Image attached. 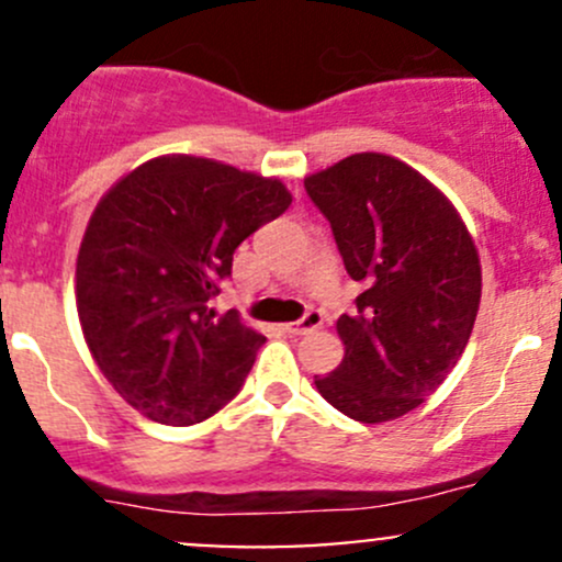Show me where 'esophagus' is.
Segmentation results:
<instances>
[{
  "label": "esophagus",
  "mask_w": 562,
  "mask_h": 562,
  "mask_svg": "<svg viewBox=\"0 0 562 562\" xmlns=\"http://www.w3.org/2000/svg\"><path fill=\"white\" fill-rule=\"evenodd\" d=\"M323 326V315L317 313V310H310L307 315L302 317V321H296V323H288L285 326V331L288 334H310V331H315V328H321Z\"/></svg>",
  "instance_id": "obj_1"
}]
</instances>
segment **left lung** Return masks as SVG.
I'll list each match as a JSON object with an SVG mask.
<instances>
[{
	"mask_svg": "<svg viewBox=\"0 0 562 562\" xmlns=\"http://www.w3.org/2000/svg\"><path fill=\"white\" fill-rule=\"evenodd\" d=\"M364 293L337 321L342 364L315 378L323 400L361 424L416 411L468 345L481 260L454 203L416 168L361 151L304 179Z\"/></svg>",
	"mask_w": 562,
	"mask_h": 562,
	"instance_id": "obj_1",
	"label": "left lung"
}]
</instances>
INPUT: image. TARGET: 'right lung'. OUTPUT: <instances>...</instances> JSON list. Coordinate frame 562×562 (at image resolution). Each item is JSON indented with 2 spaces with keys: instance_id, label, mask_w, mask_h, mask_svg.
Instances as JSON below:
<instances>
[{
  "instance_id": "add662e5",
  "label": "right lung",
  "mask_w": 562,
  "mask_h": 562,
  "mask_svg": "<svg viewBox=\"0 0 562 562\" xmlns=\"http://www.w3.org/2000/svg\"><path fill=\"white\" fill-rule=\"evenodd\" d=\"M280 179L162 155L100 198L76 260V304L100 372L146 418L190 427L239 394L263 334L212 299L234 252L291 206Z\"/></svg>"
}]
</instances>
